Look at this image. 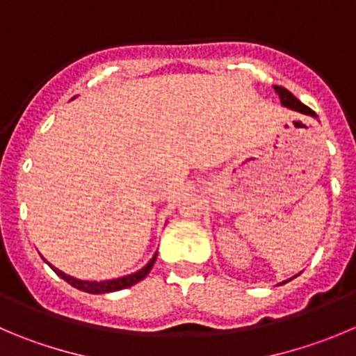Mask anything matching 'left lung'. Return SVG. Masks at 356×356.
Instances as JSON below:
<instances>
[{"label":"left lung","mask_w":356,"mask_h":356,"mask_svg":"<svg viewBox=\"0 0 356 356\" xmlns=\"http://www.w3.org/2000/svg\"><path fill=\"white\" fill-rule=\"evenodd\" d=\"M275 92L279 95V98H281V103H283L284 107L291 108V111L302 112V114H305V115H313V118H316L314 111H311L307 105H304V103L298 102V99L295 98V96L291 95L290 91H288V89L281 88V86H275Z\"/></svg>","instance_id":"1"}]
</instances>
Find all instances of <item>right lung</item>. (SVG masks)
<instances>
[{
  "instance_id": "add662e5",
  "label": "right lung",
  "mask_w": 356,
  "mask_h": 356,
  "mask_svg": "<svg viewBox=\"0 0 356 356\" xmlns=\"http://www.w3.org/2000/svg\"><path fill=\"white\" fill-rule=\"evenodd\" d=\"M154 261H156V254L152 257V260L149 261L144 268H142V270L135 272V274L124 275V277L112 279V281H99V283H96V281H81V279L70 277V275L63 274V272L58 270V268H54V267H51V268L59 275V277L65 279L66 283L72 284V286L77 288V290L88 291V293H111V291L124 290V288H129V286H133V284H137L138 281H142V279H144L145 275L151 272Z\"/></svg>"
}]
</instances>
